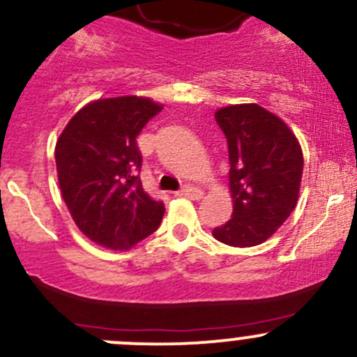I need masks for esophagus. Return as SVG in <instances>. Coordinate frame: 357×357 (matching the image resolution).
Returning <instances> with one entry per match:
<instances>
[{"label":"esophagus","instance_id":"34e87169","mask_svg":"<svg viewBox=\"0 0 357 357\" xmlns=\"http://www.w3.org/2000/svg\"><path fill=\"white\" fill-rule=\"evenodd\" d=\"M177 196H185L190 197V199H201V197H203V190L192 185H185L182 190H178Z\"/></svg>","mask_w":357,"mask_h":357}]
</instances>
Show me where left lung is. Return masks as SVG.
Listing matches in <instances>:
<instances>
[{
  "label": "left lung",
  "mask_w": 357,
  "mask_h": 357,
  "mask_svg": "<svg viewBox=\"0 0 357 357\" xmlns=\"http://www.w3.org/2000/svg\"><path fill=\"white\" fill-rule=\"evenodd\" d=\"M215 119L227 137L232 217L211 234L236 248L262 245L297 206L302 147L290 126L259 104L225 105Z\"/></svg>",
  "instance_id": "obj_1"
}]
</instances>
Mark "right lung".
I'll return each instance as SVG.
<instances>
[{
	"label": "right lung",
	"mask_w": 357,
	"mask_h": 357,
	"mask_svg": "<svg viewBox=\"0 0 357 357\" xmlns=\"http://www.w3.org/2000/svg\"><path fill=\"white\" fill-rule=\"evenodd\" d=\"M163 105L149 97L97 98L79 109L55 144L59 187L74 224L107 250L153 234L165 204L144 190L137 135Z\"/></svg>",
	"instance_id": "obj_1"
}]
</instances>
